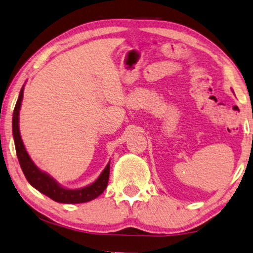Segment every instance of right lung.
Here are the masks:
<instances>
[{
  "label": "right lung",
  "mask_w": 253,
  "mask_h": 253,
  "mask_svg": "<svg viewBox=\"0 0 253 253\" xmlns=\"http://www.w3.org/2000/svg\"><path fill=\"white\" fill-rule=\"evenodd\" d=\"M23 91L24 86L21 88L19 92L18 101L16 103L15 110H13V117H12V133L13 138H15V147L17 157L20 164L21 169H23L24 175L26 176L28 182L33 186L35 189H38L40 193L44 194L45 196L51 198L52 201L58 203H65V204H77V203H86L89 202L91 199H95L98 197L103 191L105 190L106 186L109 182V175H110V163L106 165L104 170L98 176V179L91 183L90 186L81 188V189L71 190L63 188L60 184L56 182L54 179H51L48 174L41 172L32 159L28 156L26 149L24 147L23 141H21L20 133H19V110L21 105V101H23Z\"/></svg>",
  "instance_id": "add662e5"
}]
</instances>
